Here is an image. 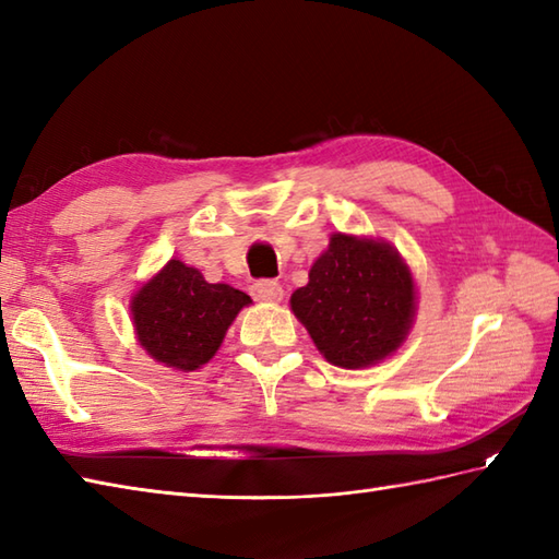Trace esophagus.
Here are the masks:
<instances>
[{
  "mask_svg": "<svg viewBox=\"0 0 559 559\" xmlns=\"http://www.w3.org/2000/svg\"><path fill=\"white\" fill-rule=\"evenodd\" d=\"M252 295L261 302H281L283 300V288L276 281H257L252 286Z\"/></svg>",
  "mask_w": 559,
  "mask_h": 559,
  "instance_id": "obj_1",
  "label": "esophagus"
}]
</instances>
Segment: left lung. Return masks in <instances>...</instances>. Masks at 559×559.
<instances>
[{"instance_id": "1", "label": "left lung", "mask_w": 559, "mask_h": 559, "mask_svg": "<svg viewBox=\"0 0 559 559\" xmlns=\"http://www.w3.org/2000/svg\"><path fill=\"white\" fill-rule=\"evenodd\" d=\"M290 310L331 365L360 370L401 348L415 317V283L394 247L334 233Z\"/></svg>"}]
</instances>
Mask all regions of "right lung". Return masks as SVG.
I'll return each mask as SVG.
<instances>
[{"instance_id":"1","label":"right lung","mask_w":559,"mask_h":559,"mask_svg":"<svg viewBox=\"0 0 559 559\" xmlns=\"http://www.w3.org/2000/svg\"><path fill=\"white\" fill-rule=\"evenodd\" d=\"M249 295L228 283H206L201 271L170 259L132 298L136 338L153 360L180 372L206 365Z\"/></svg>"}]
</instances>
